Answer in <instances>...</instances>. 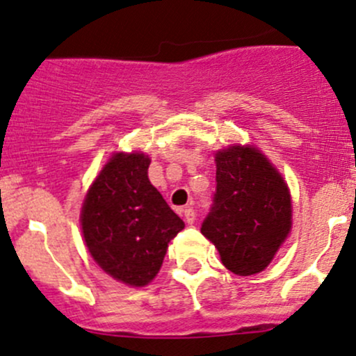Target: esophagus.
Segmentation results:
<instances>
[{
    "instance_id": "34e87169",
    "label": "esophagus",
    "mask_w": 356,
    "mask_h": 356,
    "mask_svg": "<svg viewBox=\"0 0 356 356\" xmlns=\"http://www.w3.org/2000/svg\"><path fill=\"white\" fill-rule=\"evenodd\" d=\"M183 215H185V220L188 225H191V223L197 220V211H195L193 207H186V209L183 210Z\"/></svg>"
}]
</instances>
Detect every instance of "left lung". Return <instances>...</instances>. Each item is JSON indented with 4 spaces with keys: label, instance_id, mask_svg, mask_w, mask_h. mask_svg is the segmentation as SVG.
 Masks as SVG:
<instances>
[{
    "label": "left lung",
    "instance_id": "left-lung-1",
    "mask_svg": "<svg viewBox=\"0 0 356 356\" xmlns=\"http://www.w3.org/2000/svg\"><path fill=\"white\" fill-rule=\"evenodd\" d=\"M217 190L202 234L234 274L264 270L293 225L291 195L281 173L254 146L217 151Z\"/></svg>",
    "mask_w": 356,
    "mask_h": 356
}]
</instances>
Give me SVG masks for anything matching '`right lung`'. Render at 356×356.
Returning <instances> with one entry per match:
<instances>
[{
  "label": "right lung",
  "instance_id": "add662e5",
  "mask_svg": "<svg viewBox=\"0 0 356 356\" xmlns=\"http://www.w3.org/2000/svg\"><path fill=\"white\" fill-rule=\"evenodd\" d=\"M151 159L115 153L92 183L82 205L83 241L99 267L127 286L149 284L168 243L185 223L151 185Z\"/></svg>",
  "mask_w": 356,
  "mask_h": 356
}]
</instances>
